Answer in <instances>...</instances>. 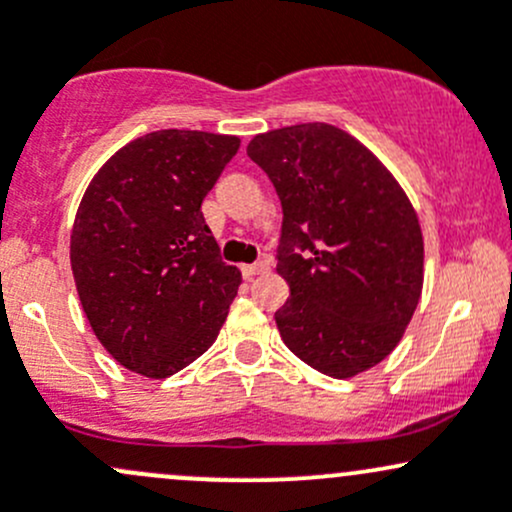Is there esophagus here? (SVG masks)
I'll list each match as a JSON object with an SVG mask.
<instances>
[{"label":"esophagus","mask_w":512,"mask_h":512,"mask_svg":"<svg viewBox=\"0 0 512 512\" xmlns=\"http://www.w3.org/2000/svg\"><path fill=\"white\" fill-rule=\"evenodd\" d=\"M268 268H271V261H268V258H263V261H258V263H249V266H244L241 268V273H244V278H254V276H258V273H266Z\"/></svg>","instance_id":"obj_1"}]
</instances>
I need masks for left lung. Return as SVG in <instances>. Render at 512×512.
Wrapping results in <instances>:
<instances>
[{"label": "left lung", "instance_id": "obj_1", "mask_svg": "<svg viewBox=\"0 0 512 512\" xmlns=\"http://www.w3.org/2000/svg\"><path fill=\"white\" fill-rule=\"evenodd\" d=\"M283 207L278 268L285 346L324 376L351 378L395 349L422 293V232L383 163L329 124L256 136L246 148Z\"/></svg>", "mask_w": 512, "mask_h": 512}]
</instances>
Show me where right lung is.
Wrapping results in <instances>:
<instances>
[{"instance_id":"1","label":"right lung","mask_w":512,"mask_h":512,"mask_svg":"<svg viewBox=\"0 0 512 512\" xmlns=\"http://www.w3.org/2000/svg\"><path fill=\"white\" fill-rule=\"evenodd\" d=\"M236 151V136L153 131L114 153L82 197L75 285L97 339L129 371L173 376L227 320L241 273L200 207Z\"/></svg>"}]
</instances>
